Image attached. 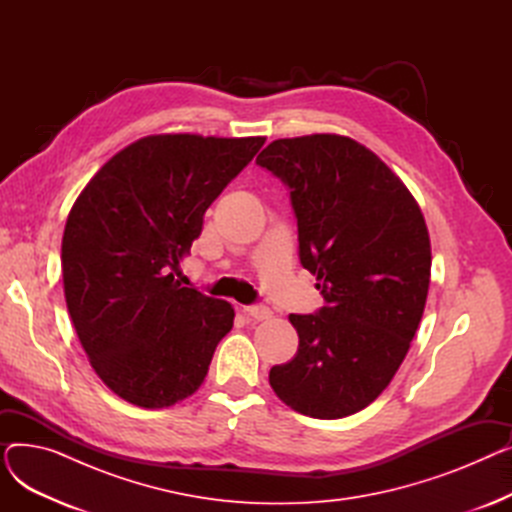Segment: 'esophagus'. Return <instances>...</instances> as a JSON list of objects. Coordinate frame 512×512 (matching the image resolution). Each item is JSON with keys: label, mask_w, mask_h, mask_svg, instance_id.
<instances>
[{"label": "esophagus", "mask_w": 512, "mask_h": 512, "mask_svg": "<svg viewBox=\"0 0 512 512\" xmlns=\"http://www.w3.org/2000/svg\"><path fill=\"white\" fill-rule=\"evenodd\" d=\"M245 313L255 319V321H263V319H270L272 317V311L267 309L265 305H251V307H245Z\"/></svg>", "instance_id": "esophagus-1"}]
</instances>
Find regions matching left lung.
Returning <instances> with one entry per match:
<instances>
[{"mask_svg":"<svg viewBox=\"0 0 512 512\" xmlns=\"http://www.w3.org/2000/svg\"><path fill=\"white\" fill-rule=\"evenodd\" d=\"M257 164L288 186L299 257L326 301L288 317L299 348L270 384L303 415H353L386 390L419 328L432 272L423 213L378 155L340 134L278 139Z\"/></svg>","mask_w":512,"mask_h":512,"instance_id":"1","label":"left lung"}]
</instances>
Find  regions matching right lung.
I'll return each mask as SVG.
<instances>
[{"instance_id":"1","label":"right lung","mask_w":512,"mask_h":512,"mask_svg":"<svg viewBox=\"0 0 512 512\" xmlns=\"http://www.w3.org/2000/svg\"><path fill=\"white\" fill-rule=\"evenodd\" d=\"M263 137L153 134L116 153L74 201L62 238L68 313L103 384L164 409L203 384L230 303L174 280L207 207Z\"/></svg>"}]
</instances>
